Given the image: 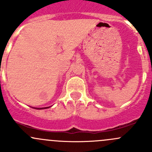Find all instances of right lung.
<instances>
[{
    "mask_svg": "<svg viewBox=\"0 0 152 152\" xmlns=\"http://www.w3.org/2000/svg\"><path fill=\"white\" fill-rule=\"evenodd\" d=\"M50 107H43V108H35L37 109V110H42V109H47V108H49Z\"/></svg>",
    "mask_w": 152,
    "mask_h": 152,
    "instance_id": "add662e5",
    "label": "right lung"
}]
</instances>
